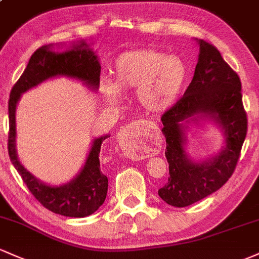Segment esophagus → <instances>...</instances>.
Masks as SVG:
<instances>
[{
    "label": "esophagus",
    "instance_id": "1",
    "mask_svg": "<svg viewBox=\"0 0 259 259\" xmlns=\"http://www.w3.org/2000/svg\"><path fill=\"white\" fill-rule=\"evenodd\" d=\"M143 123L144 121H141V120L133 121V123L125 125V126L121 127V130L119 132V134H118L119 143H120L121 146H123L121 149L124 150L125 155L129 156V157H132V158H136L138 156H136V153L134 151H132V150H130L125 144H129L130 141H134V139L139 138V130H140Z\"/></svg>",
    "mask_w": 259,
    "mask_h": 259
}]
</instances>
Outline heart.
I'll use <instances>...</instances> for the list:
<instances>
[{
	"label": "heart",
	"mask_w": 259,
	"mask_h": 259,
	"mask_svg": "<svg viewBox=\"0 0 259 259\" xmlns=\"http://www.w3.org/2000/svg\"><path fill=\"white\" fill-rule=\"evenodd\" d=\"M186 76V65L177 56L153 49L134 50L119 56L114 66L115 83L104 79L102 92L115 103L120 99L119 88H136L140 106L150 113H160L175 103Z\"/></svg>",
	"instance_id": "heart-1"
}]
</instances>
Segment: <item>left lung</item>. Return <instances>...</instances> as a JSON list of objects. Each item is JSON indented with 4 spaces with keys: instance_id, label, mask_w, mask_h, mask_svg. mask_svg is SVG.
<instances>
[{
    "instance_id": "1",
    "label": "left lung",
    "mask_w": 259,
    "mask_h": 259,
    "mask_svg": "<svg viewBox=\"0 0 259 259\" xmlns=\"http://www.w3.org/2000/svg\"><path fill=\"white\" fill-rule=\"evenodd\" d=\"M198 44L199 58L192 82L183 97L161 116L169 177L158 189V195L177 208L201 200L229 181L247 134L240 77L214 45L205 40H198ZM197 117L212 118L226 135L222 151L203 162L193 161L184 150L185 123Z\"/></svg>"
}]
</instances>
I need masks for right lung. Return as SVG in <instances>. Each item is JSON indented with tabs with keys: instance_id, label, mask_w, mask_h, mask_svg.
Wrapping results in <instances>:
<instances>
[{
	"instance_id": "right-lung-1",
	"label": "right lung",
	"mask_w": 259,
	"mask_h": 259,
	"mask_svg": "<svg viewBox=\"0 0 259 259\" xmlns=\"http://www.w3.org/2000/svg\"><path fill=\"white\" fill-rule=\"evenodd\" d=\"M51 48L53 45H44L34 51L24 72L11 91L8 101V155L29 192L44 208L64 217L84 218L93 214L106 200L108 178L101 171L99 152L102 143L109 135L93 140L83 168L72 181L64 186L42 183L22 166L17 156L16 108L22 93L56 76H66L83 81L84 84L95 91L99 87L101 65L96 53L88 48L86 42L79 41L72 45V49L64 53L51 51Z\"/></svg>"
}]
</instances>
